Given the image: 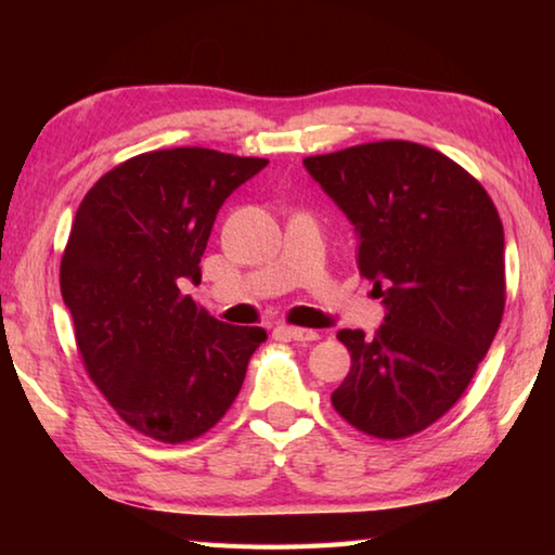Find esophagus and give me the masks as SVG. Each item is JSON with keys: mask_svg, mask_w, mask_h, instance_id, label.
I'll return each instance as SVG.
<instances>
[{"mask_svg": "<svg viewBox=\"0 0 555 555\" xmlns=\"http://www.w3.org/2000/svg\"><path fill=\"white\" fill-rule=\"evenodd\" d=\"M279 333H284L286 337H291V340H298V343H313L321 337L315 331H308V327H294V325H281Z\"/></svg>", "mask_w": 555, "mask_h": 555, "instance_id": "34e87169", "label": "esophagus"}]
</instances>
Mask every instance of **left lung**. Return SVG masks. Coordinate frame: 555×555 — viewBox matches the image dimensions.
<instances>
[{
    "mask_svg": "<svg viewBox=\"0 0 555 555\" xmlns=\"http://www.w3.org/2000/svg\"><path fill=\"white\" fill-rule=\"evenodd\" d=\"M304 166L352 222L357 269L387 308L374 337L337 333L352 364L333 406L374 438L421 434L463 397L500 331V212L453 158L401 139L306 156Z\"/></svg>",
    "mask_w": 555,
    "mask_h": 555,
    "instance_id": "obj_1",
    "label": "left lung"
}]
</instances>
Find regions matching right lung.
I'll return each instance as SVG.
<instances>
[{
	"mask_svg": "<svg viewBox=\"0 0 555 555\" xmlns=\"http://www.w3.org/2000/svg\"><path fill=\"white\" fill-rule=\"evenodd\" d=\"M267 164L201 146L146 152L102 176L75 212L61 259L75 345L119 418L162 443L208 434L267 340L181 291L201 284L220 205Z\"/></svg>",
	"mask_w": 555,
	"mask_h": 555,
	"instance_id": "1",
	"label": "right lung"
}]
</instances>
